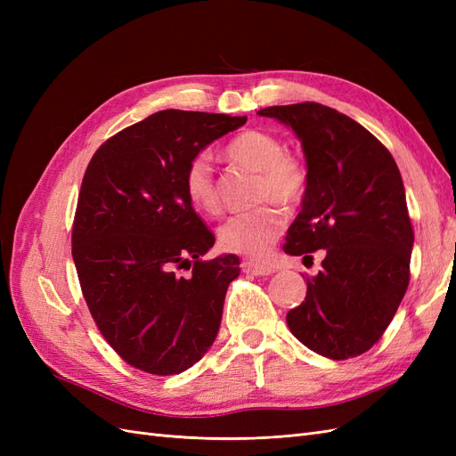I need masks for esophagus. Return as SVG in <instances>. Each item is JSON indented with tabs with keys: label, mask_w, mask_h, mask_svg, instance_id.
<instances>
[{
	"label": "esophagus",
	"mask_w": 456,
	"mask_h": 456,
	"mask_svg": "<svg viewBox=\"0 0 456 456\" xmlns=\"http://www.w3.org/2000/svg\"><path fill=\"white\" fill-rule=\"evenodd\" d=\"M241 270L245 273H253V275H270L273 272L272 266L268 265H258V262H253V260H245L241 262Z\"/></svg>",
	"instance_id": "1"
}]
</instances>
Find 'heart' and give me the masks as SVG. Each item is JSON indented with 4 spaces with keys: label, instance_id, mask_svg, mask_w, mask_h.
<instances>
[{
    "label": "heart",
    "instance_id": "obj_1",
    "mask_svg": "<svg viewBox=\"0 0 456 456\" xmlns=\"http://www.w3.org/2000/svg\"><path fill=\"white\" fill-rule=\"evenodd\" d=\"M226 156L255 171H260L256 200L266 201L253 211L230 216L218 228V243L228 253L262 260L285 228V211L278 203L297 205L306 194L308 167L300 158L287 154L285 144L265 131H243L228 142ZM184 194L196 211L216 215L220 191L215 171L207 156H196L184 171Z\"/></svg>",
    "mask_w": 456,
    "mask_h": 456
}]
</instances>
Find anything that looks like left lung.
Segmentation results:
<instances>
[{"label": "left lung", "mask_w": 456, "mask_h": 456, "mask_svg": "<svg viewBox=\"0 0 456 456\" xmlns=\"http://www.w3.org/2000/svg\"><path fill=\"white\" fill-rule=\"evenodd\" d=\"M258 114L295 131L310 175L283 249L295 256L325 249L287 325L329 360L362 355L384 335L409 285L415 233L402 175L375 134L333 108L300 102Z\"/></svg>", "instance_id": "obj_1"}]
</instances>
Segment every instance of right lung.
Instances as JSON below:
<instances>
[{"label": "right lung", "mask_w": 456, "mask_h": 456, "mask_svg": "<svg viewBox=\"0 0 456 456\" xmlns=\"http://www.w3.org/2000/svg\"><path fill=\"white\" fill-rule=\"evenodd\" d=\"M245 121L161 110L108 139L87 165L72 228L81 293L110 346L150 375L190 369L216 338L240 258H201L215 236L184 194V171Z\"/></svg>", "instance_id": "obj_1"}]
</instances>
